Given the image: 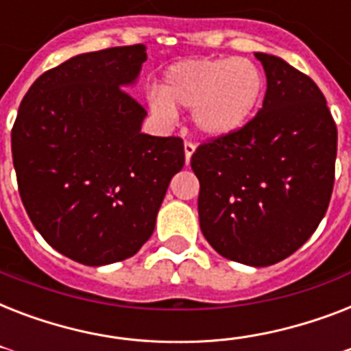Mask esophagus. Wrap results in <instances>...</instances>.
Instances as JSON below:
<instances>
[{
    "mask_svg": "<svg viewBox=\"0 0 351 351\" xmlns=\"http://www.w3.org/2000/svg\"><path fill=\"white\" fill-rule=\"evenodd\" d=\"M195 149H197V145L193 142H186L184 143V153H186V164H189L191 162V156L193 153H195Z\"/></svg>",
    "mask_w": 351,
    "mask_h": 351,
    "instance_id": "1",
    "label": "esophagus"
}]
</instances>
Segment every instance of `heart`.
I'll return each mask as SVG.
<instances>
[{
  "label": "heart",
  "instance_id": "1",
  "mask_svg": "<svg viewBox=\"0 0 351 351\" xmlns=\"http://www.w3.org/2000/svg\"><path fill=\"white\" fill-rule=\"evenodd\" d=\"M264 76L245 58H195L173 63L151 90L149 106L162 120L176 109H193V123L206 138H228L242 131L261 106Z\"/></svg>",
  "mask_w": 351,
  "mask_h": 351
}]
</instances>
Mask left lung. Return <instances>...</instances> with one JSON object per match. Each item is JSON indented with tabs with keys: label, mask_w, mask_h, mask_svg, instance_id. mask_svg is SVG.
I'll use <instances>...</instances> for the list:
<instances>
[{
	"label": "left lung",
	"mask_w": 351,
	"mask_h": 351,
	"mask_svg": "<svg viewBox=\"0 0 351 351\" xmlns=\"http://www.w3.org/2000/svg\"><path fill=\"white\" fill-rule=\"evenodd\" d=\"M255 56L267 80L262 109L233 136L198 145L191 167L206 240L230 261L264 267L299 250L326 215L337 125L310 76Z\"/></svg>",
	"instance_id": "8db88e82"
}]
</instances>
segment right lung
Here are the masks:
<instances>
[{"instance_id":"obj_1","label":"right lung","mask_w":351,"mask_h":351,"mask_svg":"<svg viewBox=\"0 0 351 351\" xmlns=\"http://www.w3.org/2000/svg\"><path fill=\"white\" fill-rule=\"evenodd\" d=\"M145 47L85 52L30 85L12 127L21 202L43 239L85 266L132 256L153 234L178 136L143 134L145 109L127 93Z\"/></svg>"}]
</instances>
